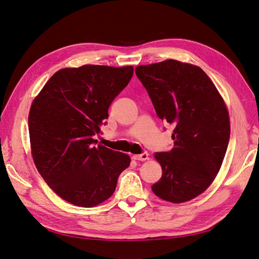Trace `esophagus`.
<instances>
[{
	"label": "esophagus",
	"mask_w": 259,
	"mask_h": 259,
	"mask_svg": "<svg viewBox=\"0 0 259 259\" xmlns=\"http://www.w3.org/2000/svg\"><path fill=\"white\" fill-rule=\"evenodd\" d=\"M149 158L148 152H143L142 154H134L133 155V159L137 161H146Z\"/></svg>",
	"instance_id": "obj_1"
}]
</instances>
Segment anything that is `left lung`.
Returning a JSON list of instances; mask_svg holds the SVG:
<instances>
[{
	"instance_id": "obj_1",
	"label": "left lung",
	"mask_w": 259,
	"mask_h": 259,
	"mask_svg": "<svg viewBox=\"0 0 259 259\" xmlns=\"http://www.w3.org/2000/svg\"><path fill=\"white\" fill-rule=\"evenodd\" d=\"M135 72L161 120L174 126V147L156 152L162 177L152 191L162 200L183 203L213 183L230 138L225 101L203 70L174 59L138 66Z\"/></svg>"
}]
</instances>
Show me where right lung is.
<instances>
[{"label":"right lung","mask_w":259,"mask_h":259,"mask_svg":"<svg viewBox=\"0 0 259 259\" xmlns=\"http://www.w3.org/2000/svg\"><path fill=\"white\" fill-rule=\"evenodd\" d=\"M134 68L85 65L55 73L29 113L31 153L51 189L76 206L93 207L113 194L130 166L127 154L96 146L108 109Z\"/></svg>","instance_id":"1"}]
</instances>
